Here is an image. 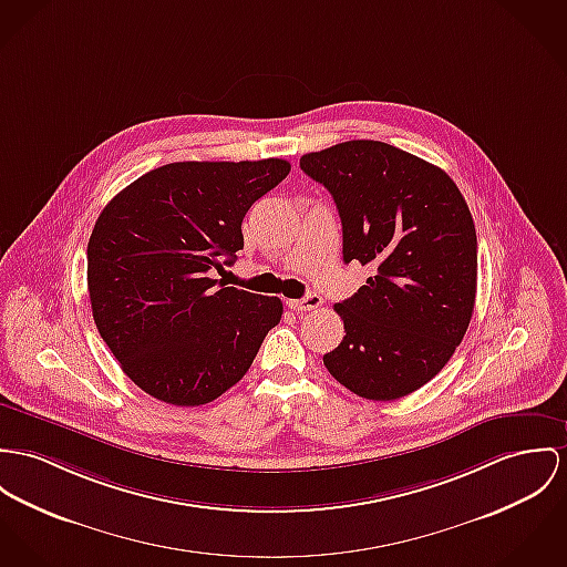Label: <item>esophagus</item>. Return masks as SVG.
<instances>
[{
	"instance_id": "1",
	"label": "esophagus",
	"mask_w": 567,
	"mask_h": 567,
	"mask_svg": "<svg viewBox=\"0 0 567 567\" xmlns=\"http://www.w3.org/2000/svg\"><path fill=\"white\" fill-rule=\"evenodd\" d=\"M287 305L291 306L298 312H306V310H315L323 305V298L319 293H308L302 300H289Z\"/></svg>"
}]
</instances>
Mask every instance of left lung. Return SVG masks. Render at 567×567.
<instances>
[{
	"label": "left lung",
	"mask_w": 567,
	"mask_h": 567,
	"mask_svg": "<svg viewBox=\"0 0 567 567\" xmlns=\"http://www.w3.org/2000/svg\"><path fill=\"white\" fill-rule=\"evenodd\" d=\"M300 168L334 198L343 261L375 276L334 305L341 346L323 355L358 396L392 401L419 391L462 343L477 293V233L453 178L375 140L308 153Z\"/></svg>",
	"instance_id": "obj_1"
}]
</instances>
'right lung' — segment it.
I'll list each match as a JSON object with an SVG mask.
<instances>
[{"instance_id":"obj_1","label":"right lung","mask_w":567,"mask_h":567,"mask_svg":"<svg viewBox=\"0 0 567 567\" xmlns=\"http://www.w3.org/2000/svg\"><path fill=\"white\" fill-rule=\"evenodd\" d=\"M285 159L176 162L135 178L96 219L87 293L131 382L171 405H203L250 369L282 302L224 287L248 209L289 175Z\"/></svg>"}]
</instances>
